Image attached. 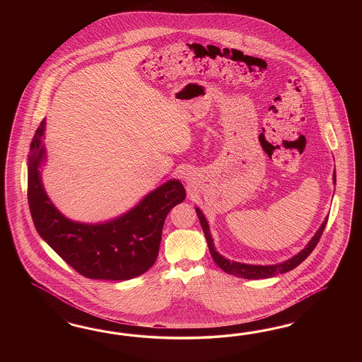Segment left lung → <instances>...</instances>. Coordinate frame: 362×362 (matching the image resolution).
Masks as SVG:
<instances>
[{"label":"left lung","mask_w":362,"mask_h":362,"mask_svg":"<svg viewBox=\"0 0 362 362\" xmlns=\"http://www.w3.org/2000/svg\"><path fill=\"white\" fill-rule=\"evenodd\" d=\"M333 183L336 185V171L333 173ZM195 211H197V218H199V221H200L202 228H203V232H204L206 240H207V244H209V252H211L214 262L218 264V267L221 268L224 272H227V274H233V276H238V277H243V279H251V280L268 279V277H272V276H276V274H285V272H289V271L295 269L297 265L303 263L308 256L310 255V252L315 250V247L317 245L318 240H320V238L322 235V230H324L325 226H327V221H328V218L322 221L321 227L318 228L317 232L315 233V236L308 243L307 247L304 250H301L297 255H295L293 257H291V259H288V260H285V262L280 264L253 265V264L230 262L228 259L221 256L216 251L215 245H214V239L211 236L209 221L206 219V216L203 215V212L200 211V209L195 207Z\"/></svg>","instance_id":"left-lung-1"}]
</instances>
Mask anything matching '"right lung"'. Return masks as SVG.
<instances>
[{
	"instance_id": "1",
	"label": "right lung",
	"mask_w": 362,
	"mask_h": 362,
	"mask_svg": "<svg viewBox=\"0 0 362 362\" xmlns=\"http://www.w3.org/2000/svg\"><path fill=\"white\" fill-rule=\"evenodd\" d=\"M45 129L46 119L35 130L28 155V202L40 236L88 279L122 281L148 271L158 257L165 216L186 197L180 180H167L115 219L95 224L67 219L42 185Z\"/></svg>"
}]
</instances>
